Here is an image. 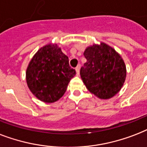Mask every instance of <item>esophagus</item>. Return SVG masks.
Here are the masks:
<instances>
[{"mask_svg": "<svg viewBox=\"0 0 147 147\" xmlns=\"http://www.w3.org/2000/svg\"><path fill=\"white\" fill-rule=\"evenodd\" d=\"M80 68H81V65H78L77 67L76 68V74H77V76L79 75V71H80Z\"/></svg>", "mask_w": 147, "mask_h": 147, "instance_id": "1", "label": "esophagus"}]
</instances>
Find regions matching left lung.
Masks as SVG:
<instances>
[{
	"instance_id": "obj_1",
	"label": "left lung",
	"mask_w": 147,
	"mask_h": 147,
	"mask_svg": "<svg viewBox=\"0 0 147 147\" xmlns=\"http://www.w3.org/2000/svg\"><path fill=\"white\" fill-rule=\"evenodd\" d=\"M84 56L87 61L80 69V76L88 91L102 99L118 93L126 79V69L115 49L102 42L88 47Z\"/></svg>"
}]
</instances>
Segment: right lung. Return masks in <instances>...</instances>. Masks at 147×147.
<instances>
[{
  "label": "right lung",
  "instance_id": "1",
  "mask_svg": "<svg viewBox=\"0 0 147 147\" xmlns=\"http://www.w3.org/2000/svg\"><path fill=\"white\" fill-rule=\"evenodd\" d=\"M76 74L61 49L57 45L49 44L39 49L29 62L26 81L34 96L51 103L63 96Z\"/></svg>",
  "mask_w": 147,
  "mask_h": 147
}]
</instances>
